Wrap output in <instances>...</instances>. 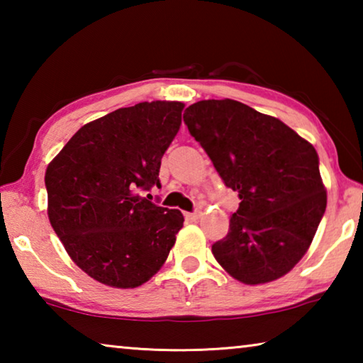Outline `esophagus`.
<instances>
[{
    "instance_id": "34e87169",
    "label": "esophagus",
    "mask_w": 363,
    "mask_h": 363,
    "mask_svg": "<svg viewBox=\"0 0 363 363\" xmlns=\"http://www.w3.org/2000/svg\"><path fill=\"white\" fill-rule=\"evenodd\" d=\"M184 216H186V219H192V220H195V219H199V218L201 216V211H195V213H186V214H184Z\"/></svg>"
}]
</instances>
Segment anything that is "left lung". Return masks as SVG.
<instances>
[{
  "label": "left lung",
  "mask_w": 363,
  "mask_h": 363,
  "mask_svg": "<svg viewBox=\"0 0 363 363\" xmlns=\"http://www.w3.org/2000/svg\"><path fill=\"white\" fill-rule=\"evenodd\" d=\"M184 121L242 200L229 233L213 245L216 261L245 285L284 277L307 253L327 208L314 145L232 99L195 102Z\"/></svg>",
  "instance_id": "8db88e82"
}]
</instances>
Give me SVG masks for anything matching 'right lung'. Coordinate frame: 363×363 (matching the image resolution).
<instances>
[{"mask_svg": "<svg viewBox=\"0 0 363 363\" xmlns=\"http://www.w3.org/2000/svg\"><path fill=\"white\" fill-rule=\"evenodd\" d=\"M184 107L152 101L115 110L79 128L48 164L49 223L70 259L99 284L138 288L174 247L181 211L153 205L139 190L160 186Z\"/></svg>", "mask_w": 363, "mask_h": 363, "instance_id": "1", "label": "right lung"}]
</instances>
